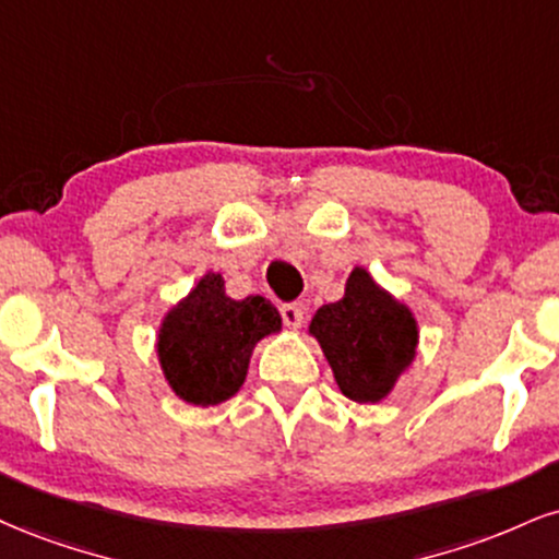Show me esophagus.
<instances>
[{"instance_id": "obj_1", "label": "esophagus", "mask_w": 559, "mask_h": 559, "mask_svg": "<svg viewBox=\"0 0 559 559\" xmlns=\"http://www.w3.org/2000/svg\"><path fill=\"white\" fill-rule=\"evenodd\" d=\"M281 318H284L286 328L297 331V328H301V320H305V309L297 301H286V305H281Z\"/></svg>"}]
</instances>
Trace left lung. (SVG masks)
<instances>
[{
    "label": "left lung",
    "instance_id": "left-lung-1",
    "mask_svg": "<svg viewBox=\"0 0 559 559\" xmlns=\"http://www.w3.org/2000/svg\"><path fill=\"white\" fill-rule=\"evenodd\" d=\"M331 361L335 382L352 401L378 403L416 354V322L356 267L341 301L318 309L309 325Z\"/></svg>",
    "mask_w": 559,
    "mask_h": 559
}]
</instances>
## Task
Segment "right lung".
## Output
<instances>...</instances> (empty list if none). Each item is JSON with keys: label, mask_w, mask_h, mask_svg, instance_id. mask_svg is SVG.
Returning <instances> with one entry per match:
<instances>
[{"label": "right lung", "mask_w": 559, "mask_h": 559, "mask_svg": "<svg viewBox=\"0 0 559 559\" xmlns=\"http://www.w3.org/2000/svg\"><path fill=\"white\" fill-rule=\"evenodd\" d=\"M275 331H281V314L271 301L228 299L221 275L207 273L164 320L160 367L179 399L215 406L241 388L254 344Z\"/></svg>", "instance_id": "right-lung-1"}]
</instances>
